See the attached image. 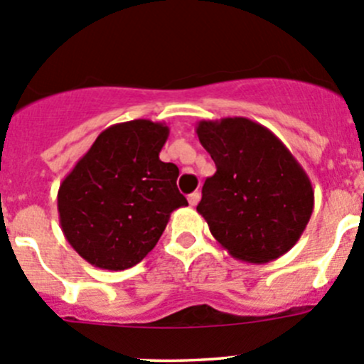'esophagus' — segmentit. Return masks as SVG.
I'll use <instances>...</instances> for the list:
<instances>
[{"label":"esophagus","instance_id":"1","mask_svg":"<svg viewBox=\"0 0 364 364\" xmlns=\"http://www.w3.org/2000/svg\"><path fill=\"white\" fill-rule=\"evenodd\" d=\"M199 200H200V193L199 192H193V193H190V196H188L190 205H197V204H199Z\"/></svg>","mask_w":364,"mask_h":364}]
</instances>
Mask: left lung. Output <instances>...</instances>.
<instances>
[{"instance_id": "8db88e82", "label": "left lung", "mask_w": 364, "mask_h": 364, "mask_svg": "<svg viewBox=\"0 0 364 364\" xmlns=\"http://www.w3.org/2000/svg\"><path fill=\"white\" fill-rule=\"evenodd\" d=\"M197 137L216 172L197 211L234 259L266 264L297 243L314 211V188L287 146L248 117L203 119Z\"/></svg>"}]
</instances>
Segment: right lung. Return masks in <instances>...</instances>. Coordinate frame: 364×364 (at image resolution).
Here are the masks:
<instances>
[{"instance_id":"1","label":"right lung","mask_w":364,"mask_h":364,"mask_svg":"<svg viewBox=\"0 0 364 364\" xmlns=\"http://www.w3.org/2000/svg\"><path fill=\"white\" fill-rule=\"evenodd\" d=\"M165 123L134 119L105 128L58 190L61 230L95 267L123 271L159 243L179 193V168L160 160Z\"/></svg>"}]
</instances>
